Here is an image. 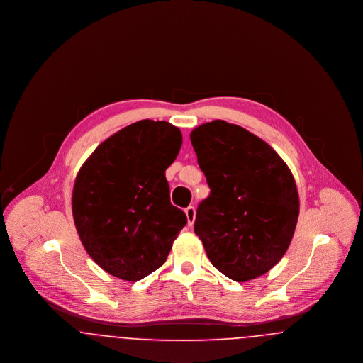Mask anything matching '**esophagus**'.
<instances>
[{
	"mask_svg": "<svg viewBox=\"0 0 363 363\" xmlns=\"http://www.w3.org/2000/svg\"><path fill=\"white\" fill-rule=\"evenodd\" d=\"M185 213H186V218H188V225H193L194 219H196V209L190 206V207L185 209Z\"/></svg>",
	"mask_w": 363,
	"mask_h": 363,
	"instance_id": "obj_1",
	"label": "esophagus"
}]
</instances>
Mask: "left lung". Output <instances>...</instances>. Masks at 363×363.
Segmentation results:
<instances>
[{
    "mask_svg": "<svg viewBox=\"0 0 363 363\" xmlns=\"http://www.w3.org/2000/svg\"><path fill=\"white\" fill-rule=\"evenodd\" d=\"M190 141L211 189L194 222L208 259L235 281L267 274L287 252L298 222L289 166L264 140L222 120L197 126Z\"/></svg>",
    "mask_w": 363,
    "mask_h": 363,
    "instance_id": "1",
    "label": "left lung"
}]
</instances>
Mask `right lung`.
Returning a JSON list of instances; mask_svg holds the SVG:
<instances>
[{
  "mask_svg": "<svg viewBox=\"0 0 363 363\" xmlns=\"http://www.w3.org/2000/svg\"><path fill=\"white\" fill-rule=\"evenodd\" d=\"M181 145L177 126L141 120L104 140L82 166L73 220L86 253L107 274L138 281L164 264L188 222L170 203L164 174Z\"/></svg>",
  "mask_w": 363,
  "mask_h": 363,
  "instance_id": "right-lung-1",
  "label": "right lung"
}]
</instances>
